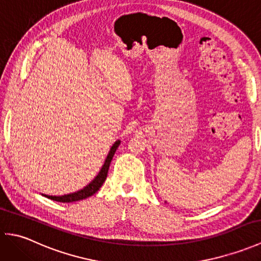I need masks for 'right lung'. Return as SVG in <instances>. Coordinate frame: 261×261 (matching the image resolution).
I'll use <instances>...</instances> for the list:
<instances>
[{
    "label": "right lung",
    "instance_id": "add662e5",
    "mask_svg": "<svg viewBox=\"0 0 261 261\" xmlns=\"http://www.w3.org/2000/svg\"><path fill=\"white\" fill-rule=\"evenodd\" d=\"M121 141L120 140H116L112 147L110 148V151L108 153L107 158L104 160V164L102 166V168L99 169L98 174L95 176V178H94L90 184H87L84 188H82V190L74 192V193H69V194H66V195H62V196H53V195H46V194H41L42 196H45L47 198H50L53 201H56V202H62V203H71V202H77V201H81V199H84L90 197L92 195H94L101 186L103 185V182L107 179V176H108V171H109V167H110V164L112 162V158L114 156V153L116 151V149L120 146Z\"/></svg>",
    "mask_w": 261,
    "mask_h": 261
}]
</instances>
